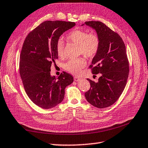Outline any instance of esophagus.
<instances>
[{
    "label": "esophagus",
    "mask_w": 148,
    "mask_h": 148,
    "mask_svg": "<svg viewBox=\"0 0 148 148\" xmlns=\"http://www.w3.org/2000/svg\"><path fill=\"white\" fill-rule=\"evenodd\" d=\"M74 78V80H75V81H81V78L79 77L75 76Z\"/></svg>",
    "instance_id": "1"
}]
</instances>
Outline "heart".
<instances>
[{"instance_id": "obj_1", "label": "heart", "mask_w": 148, "mask_h": 148, "mask_svg": "<svg viewBox=\"0 0 148 148\" xmlns=\"http://www.w3.org/2000/svg\"><path fill=\"white\" fill-rule=\"evenodd\" d=\"M66 39L79 45V53L86 58H92L96 56L99 48L100 40L96 34L88 33L86 31L81 29H74L66 36ZM64 44L63 41L60 39L56 44V52L59 58L64 56ZM86 65V61L84 58H78L69 60L64 68L69 73L79 75L82 69Z\"/></svg>"}]
</instances>
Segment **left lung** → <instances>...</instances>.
Masks as SVG:
<instances>
[{
	"instance_id": "8db88e82",
	"label": "left lung",
	"mask_w": 148,
	"mask_h": 148,
	"mask_svg": "<svg viewBox=\"0 0 148 148\" xmlns=\"http://www.w3.org/2000/svg\"><path fill=\"white\" fill-rule=\"evenodd\" d=\"M85 24L95 29L99 38V50L89 68L93 74H101L97 82L87 79L90 88L85 97L94 107L107 108L119 99L126 85L130 67L126 46L118 34L103 22L88 21Z\"/></svg>"
}]
</instances>
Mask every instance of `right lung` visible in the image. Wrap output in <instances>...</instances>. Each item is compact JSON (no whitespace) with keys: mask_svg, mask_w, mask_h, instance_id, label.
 I'll list each match as a JSON object with an SVG mask.
<instances>
[{"mask_svg":"<svg viewBox=\"0 0 148 148\" xmlns=\"http://www.w3.org/2000/svg\"><path fill=\"white\" fill-rule=\"evenodd\" d=\"M73 22L47 21L26 37L22 45L19 73L26 94L34 103L51 109L63 101L65 88L74 81L63 72L58 77L51 75L52 62L58 59L56 44L60 36L75 26Z\"/></svg>","mask_w":148,"mask_h":148,"instance_id":"obj_1","label":"right lung"}]
</instances>
